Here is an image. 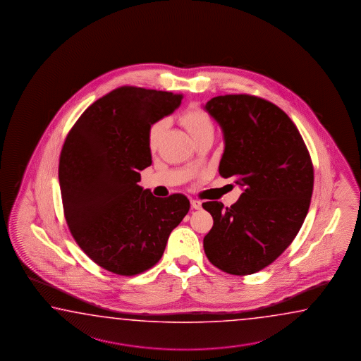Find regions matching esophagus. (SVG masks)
Instances as JSON below:
<instances>
[{"mask_svg":"<svg viewBox=\"0 0 361 361\" xmlns=\"http://www.w3.org/2000/svg\"><path fill=\"white\" fill-rule=\"evenodd\" d=\"M191 207L192 209H195V210H200V209H201V201L191 200Z\"/></svg>","mask_w":361,"mask_h":361,"instance_id":"1","label":"esophagus"}]
</instances>
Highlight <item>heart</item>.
<instances>
[{
  "label": "heart",
  "instance_id": "b5f03b06",
  "mask_svg": "<svg viewBox=\"0 0 361 361\" xmlns=\"http://www.w3.org/2000/svg\"><path fill=\"white\" fill-rule=\"evenodd\" d=\"M178 123L191 135L193 141H202L205 138H212L215 132V124L210 114L197 106L187 107L178 115ZM168 127V121L161 119L154 123L149 129V149L156 151L163 140L164 133Z\"/></svg>",
  "mask_w": 361,
  "mask_h": 361
}]
</instances>
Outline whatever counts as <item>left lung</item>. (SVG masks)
Listing matches in <instances>:
<instances>
[{
  "instance_id": "left-lung-1",
  "label": "left lung",
  "mask_w": 361,
  "mask_h": 361,
  "mask_svg": "<svg viewBox=\"0 0 361 361\" xmlns=\"http://www.w3.org/2000/svg\"><path fill=\"white\" fill-rule=\"evenodd\" d=\"M204 109L224 135L219 174L243 188L231 207L202 204L214 219L204 250L228 274H254L283 254L304 223L314 187L310 154L288 115L267 99L226 94Z\"/></svg>"
}]
</instances>
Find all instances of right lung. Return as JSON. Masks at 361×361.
I'll return each mask as SVG.
<instances>
[{"instance_id":"right-lung-1","label":"right lung","mask_w":361,"mask_h":361,"mask_svg":"<svg viewBox=\"0 0 361 361\" xmlns=\"http://www.w3.org/2000/svg\"><path fill=\"white\" fill-rule=\"evenodd\" d=\"M182 99L124 85L93 102L66 135L59 163L65 219L85 254L115 274L152 268L190 210L182 193L155 197L138 185L152 163L149 127Z\"/></svg>"}]
</instances>
